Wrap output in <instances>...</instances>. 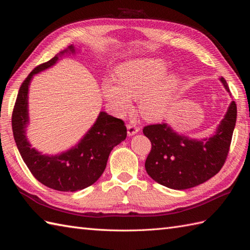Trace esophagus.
I'll return each instance as SVG.
<instances>
[{"label": "esophagus", "instance_id": "esophagus-1", "mask_svg": "<svg viewBox=\"0 0 250 250\" xmlns=\"http://www.w3.org/2000/svg\"><path fill=\"white\" fill-rule=\"evenodd\" d=\"M140 130V128L138 126H135V124H128L127 125V133L129 137H131V135L138 133Z\"/></svg>", "mask_w": 250, "mask_h": 250}]
</instances>
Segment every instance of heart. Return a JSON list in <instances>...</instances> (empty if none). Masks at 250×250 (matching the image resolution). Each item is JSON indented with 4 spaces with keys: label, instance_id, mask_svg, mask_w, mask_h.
<instances>
[{
    "label": "heart",
    "instance_id": "b5f03b06",
    "mask_svg": "<svg viewBox=\"0 0 250 250\" xmlns=\"http://www.w3.org/2000/svg\"><path fill=\"white\" fill-rule=\"evenodd\" d=\"M168 64L161 59H141L118 67L116 79H105L102 94L111 109L125 115L139 100L140 113L148 121H158L166 115L173 93L180 84L177 74L165 75Z\"/></svg>",
    "mask_w": 250,
    "mask_h": 250
}]
</instances>
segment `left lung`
<instances>
[{"instance_id":"left-lung-1","label":"left lung","mask_w":250,"mask_h":250,"mask_svg":"<svg viewBox=\"0 0 250 250\" xmlns=\"http://www.w3.org/2000/svg\"><path fill=\"white\" fill-rule=\"evenodd\" d=\"M229 93L226 80L220 78ZM237 105L232 101L208 139L194 140L174 131L167 123L147 125L143 132L151 142L145 168L156 183L174 190H186L206 183L221 170L228 157L236 126Z\"/></svg>"}]
</instances>
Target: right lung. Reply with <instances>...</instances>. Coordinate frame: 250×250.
Instances as JSON below:
<instances>
[{
	"mask_svg": "<svg viewBox=\"0 0 250 250\" xmlns=\"http://www.w3.org/2000/svg\"><path fill=\"white\" fill-rule=\"evenodd\" d=\"M75 53L74 46L60 52ZM58 56L37 65L19 89L12 111V131L22 161L32 175L46 187L62 192H76L95 184L106 168L110 151L127 137L125 123L121 119L101 111L96 123L83 139L62 154L42 155L31 148L26 138L28 117V90L33 75L54 65Z\"/></svg>",
	"mask_w": 250,
	"mask_h": 250,
	"instance_id": "1",
	"label": "right lung"
}]
</instances>
